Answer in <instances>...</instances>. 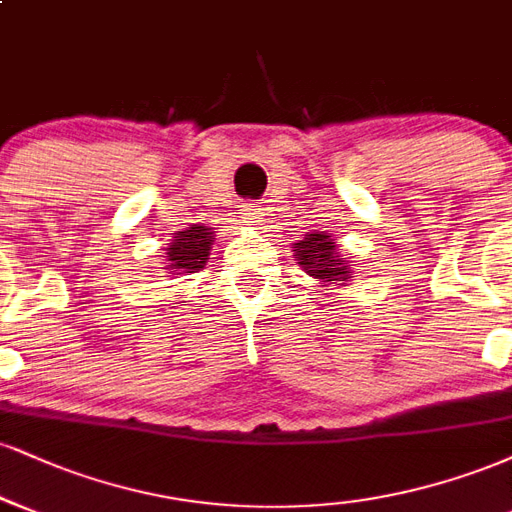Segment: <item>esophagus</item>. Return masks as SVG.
Masks as SVG:
<instances>
[{"mask_svg": "<svg viewBox=\"0 0 512 512\" xmlns=\"http://www.w3.org/2000/svg\"><path fill=\"white\" fill-rule=\"evenodd\" d=\"M240 214H243V219L252 221V224H260V221H264V214H267V209H264L262 205H243Z\"/></svg>", "mask_w": 512, "mask_h": 512, "instance_id": "esophagus-1", "label": "esophagus"}]
</instances>
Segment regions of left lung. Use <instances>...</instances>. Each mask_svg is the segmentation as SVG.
I'll use <instances>...</instances> for the list:
<instances>
[{
  "instance_id": "8db88e82",
  "label": "left lung",
  "mask_w": 512,
  "mask_h": 512,
  "mask_svg": "<svg viewBox=\"0 0 512 512\" xmlns=\"http://www.w3.org/2000/svg\"><path fill=\"white\" fill-rule=\"evenodd\" d=\"M295 260H298L300 267L305 269L312 279L324 281V283H336V286H343V283L353 279V269H350L348 260L343 255H338V248L334 238L324 231L307 233L303 240L295 243Z\"/></svg>"
}]
</instances>
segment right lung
Returning a JSON list of instances; mask_svg holds the SVG:
<instances>
[{
    "mask_svg": "<svg viewBox=\"0 0 512 512\" xmlns=\"http://www.w3.org/2000/svg\"><path fill=\"white\" fill-rule=\"evenodd\" d=\"M214 245V231L207 226L193 224L186 231H176L174 240L166 248V269L174 274L200 272L209 260V250Z\"/></svg>",
    "mask_w": 512,
    "mask_h": 512,
    "instance_id": "obj_1",
    "label": "right lung"
}]
</instances>
